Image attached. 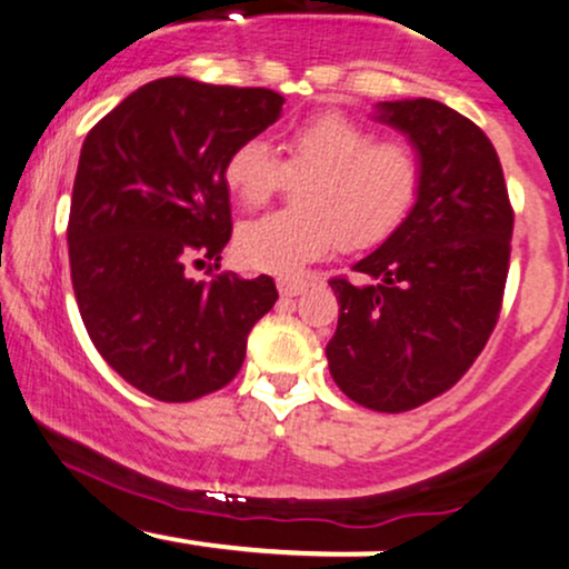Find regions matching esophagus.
Listing matches in <instances>:
<instances>
[{"instance_id": "obj_1", "label": "esophagus", "mask_w": 569, "mask_h": 569, "mask_svg": "<svg viewBox=\"0 0 569 569\" xmlns=\"http://www.w3.org/2000/svg\"><path fill=\"white\" fill-rule=\"evenodd\" d=\"M305 289H307V280L302 278H291V276L278 278V291L283 293V297H297V293H302Z\"/></svg>"}]
</instances>
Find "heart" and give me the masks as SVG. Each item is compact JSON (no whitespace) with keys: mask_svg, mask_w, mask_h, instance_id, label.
Here are the masks:
<instances>
[{"mask_svg":"<svg viewBox=\"0 0 569 569\" xmlns=\"http://www.w3.org/2000/svg\"><path fill=\"white\" fill-rule=\"evenodd\" d=\"M283 160L262 139L227 154V192L243 208H262L291 181L297 208L246 221L234 257L262 272H297L342 243L371 248L388 240L420 198L422 160L407 139H375V130L342 112L297 122L280 141Z\"/></svg>","mask_w":569,"mask_h":569,"instance_id":"obj_1","label":"heart"}]
</instances>
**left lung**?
<instances>
[{
  "instance_id": "left-lung-1",
  "label": "left lung",
  "mask_w": 569,
  "mask_h": 569,
  "mask_svg": "<svg viewBox=\"0 0 569 569\" xmlns=\"http://www.w3.org/2000/svg\"><path fill=\"white\" fill-rule=\"evenodd\" d=\"M422 160L415 208L385 243L331 278L339 321L329 371L350 401L409 411L473 367L500 318L513 208L492 141L447 103H380Z\"/></svg>"
}]
</instances>
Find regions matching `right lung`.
<instances>
[{
    "mask_svg": "<svg viewBox=\"0 0 569 569\" xmlns=\"http://www.w3.org/2000/svg\"><path fill=\"white\" fill-rule=\"evenodd\" d=\"M267 88L162 77L90 128L69 211L77 307L96 350L122 380L166 403L224 388L276 280L211 272L232 234L227 154L280 117Z\"/></svg>",
    "mask_w": 569,
    "mask_h": 569,
    "instance_id": "right-lung-1",
    "label": "right lung"
}]
</instances>
